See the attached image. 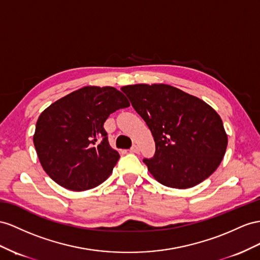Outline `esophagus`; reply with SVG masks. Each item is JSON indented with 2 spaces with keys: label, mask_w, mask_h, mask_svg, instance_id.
Listing matches in <instances>:
<instances>
[{
  "label": "esophagus",
  "mask_w": 260,
  "mask_h": 260,
  "mask_svg": "<svg viewBox=\"0 0 260 260\" xmlns=\"http://www.w3.org/2000/svg\"><path fill=\"white\" fill-rule=\"evenodd\" d=\"M129 151H131V152H133V154H138V152H139V148H138V146L134 145V146H133V147H131Z\"/></svg>",
  "instance_id": "1"
}]
</instances>
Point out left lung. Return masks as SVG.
Returning a JSON list of instances; mask_svg holds the SVG:
<instances>
[{
    "instance_id": "8db88e82",
    "label": "left lung",
    "mask_w": 260,
    "mask_h": 260,
    "mask_svg": "<svg viewBox=\"0 0 260 260\" xmlns=\"http://www.w3.org/2000/svg\"><path fill=\"white\" fill-rule=\"evenodd\" d=\"M154 137L156 151L144 159L166 187L188 189L209 178L228 147L223 122L209 104L168 84L121 88Z\"/></svg>"
}]
</instances>
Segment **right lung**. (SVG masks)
<instances>
[{
  "mask_svg": "<svg viewBox=\"0 0 260 260\" xmlns=\"http://www.w3.org/2000/svg\"><path fill=\"white\" fill-rule=\"evenodd\" d=\"M129 106L113 86H84L49 105L38 117L34 145L52 180L72 191L98 187L119 159L103 125L110 114Z\"/></svg>",
  "mask_w": 260,
  "mask_h": 260,
  "instance_id": "obj_1",
  "label": "right lung"
}]
</instances>
